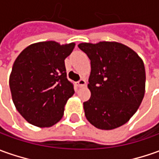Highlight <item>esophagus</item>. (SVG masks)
<instances>
[{
  "mask_svg": "<svg viewBox=\"0 0 159 159\" xmlns=\"http://www.w3.org/2000/svg\"><path fill=\"white\" fill-rule=\"evenodd\" d=\"M85 84H86V82H85V80L84 79H80L77 83H76V85H77V87H79V88H82V87H84L85 86Z\"/></svg>",
  "mask_w": 159,
  "mask_h": 159,
  "instance_id": "1",
  "label": "esophagus"
}]
</instances>
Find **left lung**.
I'll return each mask as SVG.
<instances>
[{"mask_svg":"<svg viewBox=\"0 0 159 159\" xmlns=\"http://www.w3.org/2000/svg\"><path fill=\"white\" fill-rule=\"evenodd\" d=\"M90 60L88 88L91 96L84 102L88 121L101 129L127 123L138 111L145 89L142 59L131 48L115 42L80 43Z\"/></svg>","mask_w":159,"mask_h":159,"instance_id":"8db88e82","label":"left lung"}]
</instances>
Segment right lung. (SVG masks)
<instances>
[{"mask_svg": "<svg viewBox=\"0 0 159 159\" xmlns=\"http://www.w3.org/2000/svg\"><path fill=\"white\" fill-rule=\"evenodd\" d=\"M75 48L49 41L34 43L16 58L9 77L16 110L31 125L50 127L59 122L75 93L67 79L64 60Z\"/></svg>", "mask_w": 159, "mask_h": 159, "instance_id": "obj_1", "label": "right lung"}]
</instances>
